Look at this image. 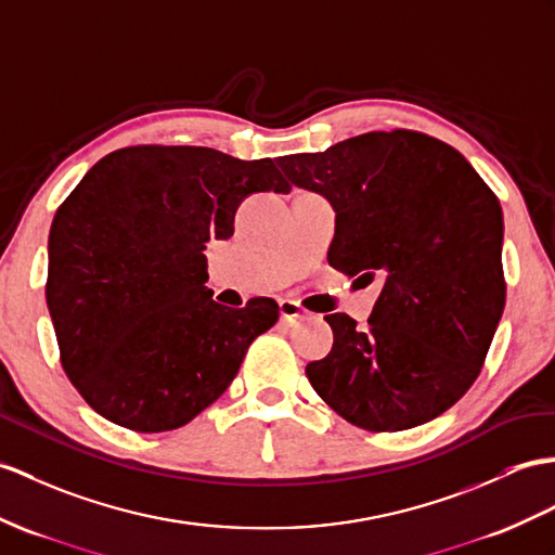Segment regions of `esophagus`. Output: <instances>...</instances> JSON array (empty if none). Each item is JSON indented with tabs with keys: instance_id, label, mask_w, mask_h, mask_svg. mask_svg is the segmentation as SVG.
<instances>
[{
	"instance_id": "1",
	"label": "esophagus",
	"mask_w": 555,
	"mask_h": 555,
	"mask_svg": "<svg viewBox=\"0 0 555 555\" xmlns=\"http://www.w3.org/2000/svg\"><path fill=\"white\" fill-rule=\"evenodd\" d=\"M280 318H282V322H296V320H301L304 315H306V310L296 304V301H289V299H282L280 304Z\"/></svg>"
}]
</instances>
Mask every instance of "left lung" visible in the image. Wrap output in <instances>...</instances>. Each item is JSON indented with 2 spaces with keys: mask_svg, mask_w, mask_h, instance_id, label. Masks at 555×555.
Here are the masks:
<instances>
[{
  "mask_svg": "<svg viewBox=\"0 0 555 555\" xmlns=\"http://www.w3.org/2000/svg\"><path fill=\"white\" fill-rule=\"evenodd\" d=\"M275 162L292 185L334 207L330 263L384 280L367 330L324 315L334 346L306 367L310 386L367 430L414 428L450 410L480 374L504 313L496 195L452 145L404 129Z\"/></svg>",
  "mask_w": 555,
  "mask_h": 555,
  "instance_id": "left-lung-1",
  "label": "left lung"
}]
</instances>
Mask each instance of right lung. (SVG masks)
<instances>
[{
    "label": "right lung",
    "instance_id": "right-lung-1",
    "mask_svg": "<svg viewBox=\"0 0 555 555\" xmlns=\"http://www.w3.org/2000/svg\"><path fill=\"white\" fill-rule=\"evenodd\" d=\"M287 193L273 159L133 145L93 165L53 216L47 306L67 379L91 410L141 434L173 430L223 396L273 299L211 301L205 245L240 202Z\"/></svg>",
    "mask_w": 555,
    "mask_h": 555
}]
</instances>
